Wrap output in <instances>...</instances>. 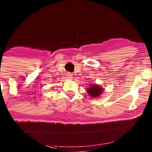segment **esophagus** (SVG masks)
Returning a JSON list of instances; mask_svg holds the SVG:
<instances>
[{
    "instance_id": "1",
    "label": "esophagus",
    "mask_w": 152,
    "mask_h": 152,
    "mask_svg": "<svg viewBox=\"0 0 152 152\" xmlns=\"http://www.w3.org/2000/svg\"><path fill=\"white\" fill-rule=\"evenodd\" d=\"M66 78H67V79H68V80H71L72 78V74H71L70 73L67 74V75H66Z\"/></svg>"
}]
</instances>
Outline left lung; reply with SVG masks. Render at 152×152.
<instances>
[{"label": "left lung", "mask_w": 152, "mask_h": 152, "mask_svg": "<svg viewBox=\"0 0 152 152\" xmlns=\"http://www.w3.org/2000/svg\"><path fill=\"white\" fill-rule=\"evenodd\" d=\"M103 89L100 85L89 84V87L87 89V92L91 98H96L102 94Z\"/></svg>", "instance_id": "8db88e82"}]
</instances>
